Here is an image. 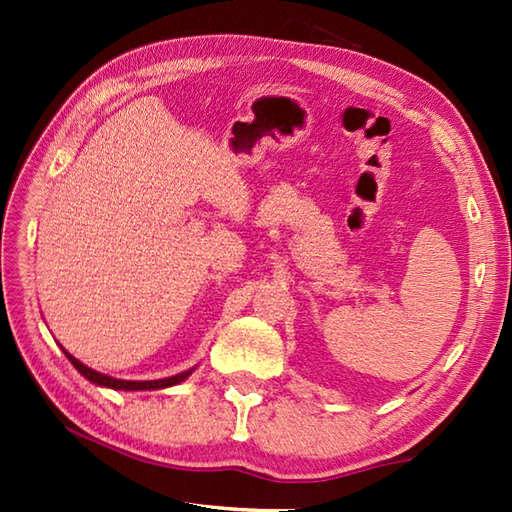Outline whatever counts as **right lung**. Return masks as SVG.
Masks as SVG:
<instances>
[{"label":"right lung","instance_id":"add662e5","mask_svg":"<svg viewBox=\"0 0 512 512\" xmlns=\"http://www.w3.org/2000/svg\"><path fill=\"white\" fill-rule=\"evenodd\" d=\"M63 350V347H61ZM65 352V350H63ZM65 356L70 358V363L79 369V372L90 380V383L94 385H101V387H110V389H123V391H145V389H165V387H171V385H178L182 383L184 378H189L191 372L195 367L187 369V372L182 374H176V376H169V378H160V380H121V378H112L107 374H101L96 372V369L83 365L79 358H74L70 352H65Z\"/></svg>","mask_w":512,"mask_h":512}]
</instances>
